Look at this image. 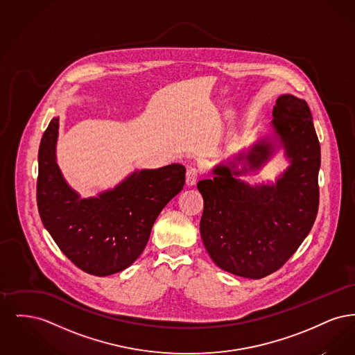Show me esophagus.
Here are the masks:
<instances>
[{"mask_svg":"<svg viewBox=\"0 0 355 355\" xmlns=\"http://www.w3.org/2000/svg\"><path fill=\"white\" fill-rule=\"evenodd\" d=\"M200 178V170L196 168H189L186 171V185L194 186Z\"/></svg>","mask_w":355,"mask_h":355,"instance_id":"34e87169","label":"esophagus"}]
</instances>
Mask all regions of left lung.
Wrapping results in <instances>:
<instances>
[{
	"label": "left lung",
	"mask_w": 355,
	"mask_h": 355,
	"mask_svg": "<svg viewBox=\"0 0 355 355\" xmlns=\"http://www.w3.org/2000/svg\"><path fill=\"white\" fill-rule=\"evenodd\" d=\"M271 135L236 164H220L202 194L200 232L206 252L222 270L259 279L278 270L310 233L318 211L320 141L304 100L282 94L272 107ZM279 148L289 166L272 183L250 186L239 177L261 169Z\"/></svg>",
	"instance_id": "left-lung-1"
}]
</instances>
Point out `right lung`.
<instances>
[{"instance_id": "obj_1", "label": "right lung", "mask_w": 355, "mask_h": 355, "mask_svg": "<svg viewBox=\"0 0 355 355\" xmlns=\"http://www.w3.org/2000/svg\"><path fill=\"white\" fill-rule=\"evenodd\" d=\"M58 126L54 117L38 150L41 220L61 252L85 272L105 277L125 270L144 252L162 209L184 189L185 166L135 170L113 189L81 198L57 164Z\"/></svg>"}]
</instances>
